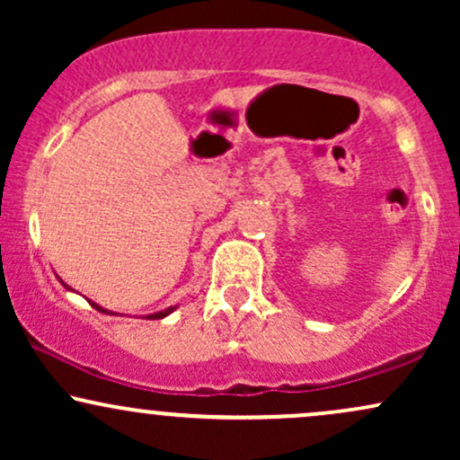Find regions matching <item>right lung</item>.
I'll return each instance as SVG.
<instances>
[{
    "label": "right lung",
    "mask_w": 460,
    "mask_h": 460,
    "mask_svg": "<svg viewBox=\"0 0 460 460\" xmlns=\"http://www.w3.org/2000/svg\"><path fill=\"white\" fill-rule=\"evenodd\" d=\"M58 281H60L62 285H65V288H66V289H71V288H68V285H66L65 281H62V279H60V277H58ZM88 303H91V305H93V309L102 311V314H108V315H116V314H112V311H108V309L99 307V305H97V303H93V300H88ZM175 309H177V307H168V309H164V311H157V314H149V315H146V320H162V318H166V315H171V314H172V311H175Z\"/></svg>",
    "instance_id": "add662e5"
}]
</instances>
